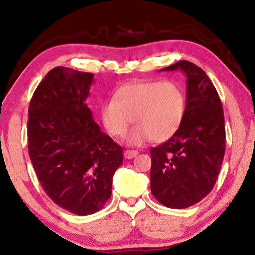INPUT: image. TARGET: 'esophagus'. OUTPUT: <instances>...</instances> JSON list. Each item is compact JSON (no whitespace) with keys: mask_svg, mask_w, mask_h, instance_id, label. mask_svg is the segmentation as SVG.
<instances>
[{"mask_svg":"<svg viewBox=\"0 0 255 255\" xmlns=\"http://www.w3.org/2000/svg\"><path fill=\"white\" fill-rule=\"evenodd\" d=\"M137 155H138V151H136V150H125V152H124V156L128 159L136 157Z\"/></svg>","mask_w":255,"mask_h":255,"instance_id":"1","label":"esophagus"}]
</instances>
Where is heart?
Masks as SVG:
<instances>
[{
  "instance_id": "b5f03b06",
  "label": "heart",
  "mask_w": 255,
  "mask_h": 255,
  "mask_svg": "<svg viewBox=\"0 0 255 255\" xmlns=\"http://www.w3.org/2000/svg\"><path fill=\"white\" fill-rule=\"evenodd\" d=\"M184 112L185 96L176 81H141L119 87L112 100L101 106L100 118L105 129L115 138L124 137L133 121L136 127L127 142L142 145L150 140L161 143L174 136Z\"/></svg>"
}]
</instances>
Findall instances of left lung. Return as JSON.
Segmentation results:
<instances>
[{
    "label": "left lung",
    "instance_id": "obj_1",
    "mask_svg": "<svg viewBox=\"0 0 255 255\" xmlns=\"http://www.w3.org/2000/svg\"><path fill=\"white\" fill-rule=\"evenodd\" d=\"M182 70L186 106L174 136L150 149L151 193L161 204L185 209L211 191L225 154V122L218 92L201 67L181 60L161 71Z\"/></svg>",
    "mask_w": 255,
    "mask_h": 255
}]
</instances>
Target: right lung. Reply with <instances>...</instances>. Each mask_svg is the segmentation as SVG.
<instances>
[{
	"label": "right lung",
	"mask_w": 255,
	"mask_h": 255,
	"mask_svg": "<svg viewBox=\"0 0 255 255\" xmlns=\"http://www.w3.org/2000/svg\"><path fill=\"white\" fill-rule=\"evenodd\" d=\"M92 83L93 73L57 66L29 106V156L40 185L57 205L78 216L104 208L124 157L85 104Z\"/></svg>",
	"instance_id": "obj_1"
}]
</instances>
